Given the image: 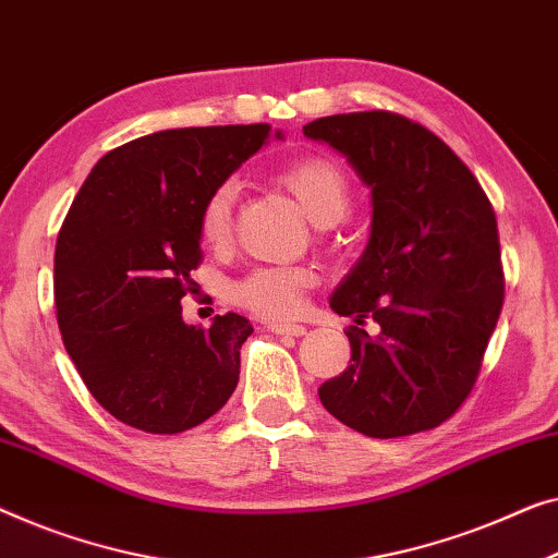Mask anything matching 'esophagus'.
I'll return each instance as SVG.
<instances>
[{
	"instance_id": "esophagus-1",
	"label": "esophagus",
	"mask_w": 558,
	"mask_h": 558,
	"mask_svg": "<svg viewBox=\"0 0 558 558\" xmlns=\"http://www.w3.org/2000/svg\"><path fill=\"white\" fill-rule=\"evenodd\" d=\"M266 329L274 335H287V337H302L306 335V327L302 325H287V322H269Z\"/></svg>"
}]
</instances>
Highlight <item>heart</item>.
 Segmentation results:
<instances>
[{
  "label": "heart",
  "mask_w": 558,
  "mask_h": 558,
  "mask_svg": "<svg viewBox=\"0 0 558 558\" xmlns=\"http://www.w3.org/2000/svg\"><path fill=\"white\" fill-rule=\"evenodd\" d=\"M277 179L296 198L306 219L319 229L335 226L350 206V181L342 168L329 158H302L287 166ZM236 193V183L223 181L204 201L198 216V233L208 246H221L231 236ZM312 281L314 274L306 266H259V269L248 271L244 279H239L236 284H231L229 296L259 317L289 319L304 306V294Z\"/></svg>",
  "instance_id": "b5f03b06"
}]
</instances>
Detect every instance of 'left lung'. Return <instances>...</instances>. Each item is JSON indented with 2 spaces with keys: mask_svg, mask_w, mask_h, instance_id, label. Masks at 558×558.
<instances>
[{
  "mask_svg": "<svg viewBox=\"0 0 558 558\" xmlns=\"http://www.w3.org/2000/svg\"><path fill=\"white\" fill-rule=\"evenodd\" d=\"M369 189L367 246L329 296L352 327V365L319 387L339 423L369 438L438 427L471 392L504 306L496 214L463 160L395 112L304 125Z\"/></svg>",
  "mask_w": 558,
  "mask_h": 558,
  "instance_id": "1",
  "label": "left lung"
}]
</instances>
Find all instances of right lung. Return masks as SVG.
<instances>
[{"label": "right lung", "mask_w": 558, "mask_h": 558, "mask_svg": "<svg viewBox=\"0 0 558 558\" xmlns=\"http://www.w3.org/2000/svg\"><path fill=\"white\" fill-rule=\"evenodd\" d=\"M271 125L175 128L105 153L72 201L54 248L64 350L93 398L120 423L173 435L236 390L239 350L254 332L236 312L201 329L181 299L201 262L198 216Z\"/></svg>", "instance_id": "right-lung-1"}]
</instances>
